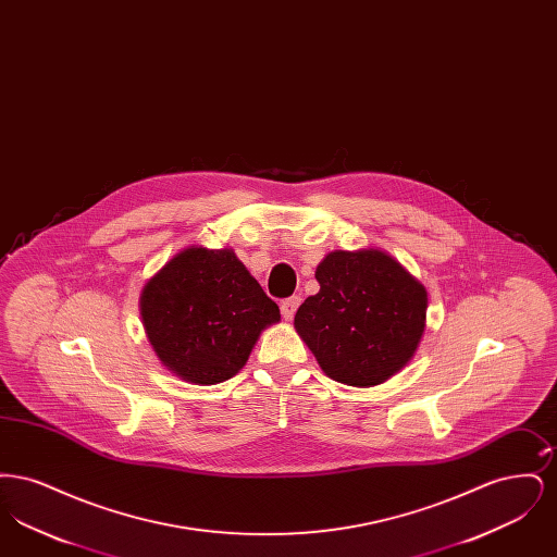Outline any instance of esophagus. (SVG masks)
Here are the masks:
<instances>
[{
	"mask_svg": "<svg viewBox=\"0 0 557 557\" xmlns=\"http://www.w3.org/2000/svg\"><path fill=\"white\" fill-rule=\"evenodd\" d=\"M298 307H300V296H290V298L282 300V305H280L282 315H284L286 321H290V319L294 318V313H296Z\"/></svg>",
	"mask_w": 557,
	"mask_h": 557,
	"instance_id": "34e87169",
	"label": "esophagus"
}]
</instances>
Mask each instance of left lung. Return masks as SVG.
<instances>
[{"label": "left lung", "instance_id": "left-lung-1", "mask_svg": "<svg viewBox=\"0 0 557 557\" xmlns=\"http://www.w3.org/2000/svg\"><path fill=\"white\" fill-rule=\"evenodd\" d=\"M319 292L294 315V327L323 373L370 388L403 370L425 330L428 292L380 248L334 250L315 269Z\"/></svg>", "mask_w": 557, "mask_h": 557}]
</instances>
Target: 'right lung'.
Listing matches in <instances>:
<instances>
[{"label": "right lung", "instance_id": "obj_1", "mask_svg": "<svg viewBox=\"0 0 557 557\" xmlns=\"http://www.w3.org/2000/svg\"><path fill=\"white\" fill-rule=\"evenodd\" d=\"M139 313L160 363L198 386L234 377L261 332L280 321V307L232 248L198 244L146 282Z\"/></svg>", "mask_w": 557, "mask_h": 557}]
</instances>
